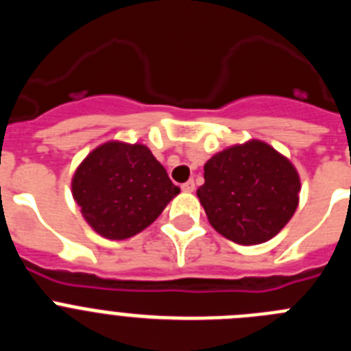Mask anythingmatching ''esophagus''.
<instances>
[{"label": "esophagus", "mask_w": 351, "mask_h": 351, "mask_svg": "<svg viewBox=\"0 0 351 351\" xmlns=\"http://www.w3.org/2000/svg\"><path fill=\"white\" fill-rule=\"evenodd\" d=\"M181 190L186 191V193H193L195 191V181H188L181 186Z\"/></svg>", "instance_id": "obj_1"}]
</instances>
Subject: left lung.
<instances>
[{"label": "left lung", "mask_w": 351, "mask_h": 351, "mask_svg": "<svg viewBox=\"0 0 351 351\" xmlns=\"http://www.w3.org/2000/svg\"><path fill=\"white\" fill-rule=\"evenodd\" d=\"M197 190L216 232L237 244L274 237L299 206L300 179L290 160L265 142L250 141L214 154Z\"/></svg>", "instance_id": "8db88e82"}]
</instances>
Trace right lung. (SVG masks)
<instances>
[{
  "label": "right lung",
  "mask_w": 351,
  "mask_h": 351,
  "mask_svg": "<svg viewBox=\"0 0 351 351\" xmlns=\"http://www.w3.org/2000/svg\"><path fill=\"white\" fill-rule=\"evenodd\" d=\"M179 191L145 145L117 141L91 151L71 179L86 221L114 241L147 228Z\"/></svg>",
  "instance_id": "add662e5"
}]
</instances>
